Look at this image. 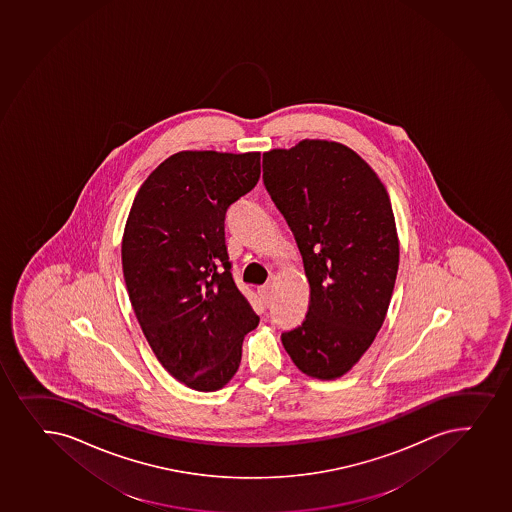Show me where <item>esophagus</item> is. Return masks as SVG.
Returning <instances> with one entry per match:
<instances>
[{"mask_svg": "<svg viewBox=\"0 0 512 512\" xmlns=\"http://www.w3.org/2000/svg\"><path fill=\"white\" fill-rule=\"evenodd\" d=\"M259 296H260V299H262V301H264V303H267V301H269V298H270L269 284H265V286H260Z\"/></svg>", "mask_w": 512, "mask_h": 512, "instance_id": "esophagus-1", "label": "esophagus"}]
</instances>
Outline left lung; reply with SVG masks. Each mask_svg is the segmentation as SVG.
<instances>
[{"instance_id": "obj_1", "label": "left lung", "mask_w": 512, "mask_h": 512, "mask_svg": "<svg viewBox=\"0 0 512 512\" xmlns=\"http://www.w3.org/2000/svg\"><path fill=\"white\" fill-rule=\"evenodd\" d=\"M264 184L288 221L310 282V306L281 335L299 371H351L385 322L398 272L397 226L378 175L356 151L305 139L264 153Z\"/></svg>"}]
</instances>
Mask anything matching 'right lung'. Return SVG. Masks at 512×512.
Returning <instances> with one entry per match:
<instances>
[{"label":"right lung","instance_id":"right-lung-1","mask_svg":"<svg viewBox=\"0 0 512 512\" xmlns=\"http://www.w3.org/2000/svg\"><path fill=\"white\" fill-rule=\"evenodd\" d=\"M259 178L260 153L180 151L144 180L127 218L122 272L134 313L161 366L192 390L223 388L259 325L224 242L228 207Z\"/></svg>","mask_w":512,"mask_h":512}]
</instances>
